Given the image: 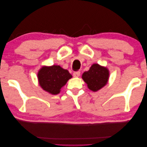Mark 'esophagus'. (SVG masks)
Returning a JSON list of instances; mask_svg holds the SVG:
<instances>
[{
  "label": "esophagus",
  "instance_id": "obj_1",
  "mask_svg": "<svg viewBox=\"0 0 147 147\" xmlns=\"http://www.w3.org/2000/svg\"><path fill=\"white\" fill-rule=\"evenodd\" d=\"M80 71H74V74H73V76L74 77H75V78H78V77L80 76Z\"/></svg>",
  "mask_w": 147,
  "mask_h": 147
}]
</instances>
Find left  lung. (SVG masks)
<instances>
[{"instance_id":"left-lung-1","label":"left lung","mask_w":147,"mask_h":147,"mask_svg":"<svg viewBox=\"0 0 147 147\" xmlns=\"http://www.w3.org/2000/svg\"><path fill=\"white\" fill-rule=\"evenodd\" d=\"M82 78L87 84L88 88L95 92L107 84L109 78V71L106 68L94 64L90 67L89 70L84 72Z\"/></svg>"}]
</instances>
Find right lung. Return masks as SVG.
Instances as JSON below:
<instances>
[{
	"label": "right lung",
	"mask_w": 147,
	"mask_h": 147,
	"mask_svg": "<svg viewBox=\"0 0 147 147\" xmlns=\"http://www.w3.org/2000/svg\"><path fill=\"white\" fill-rule=\"evenodd\" d=\"M71 75L67 69L60 66L53 65L50 67L44 66L38 74L40 85L43 89L52 94H57Z\"/></svg>",
	"instance_id": "obj_1"
}]
</instances>
